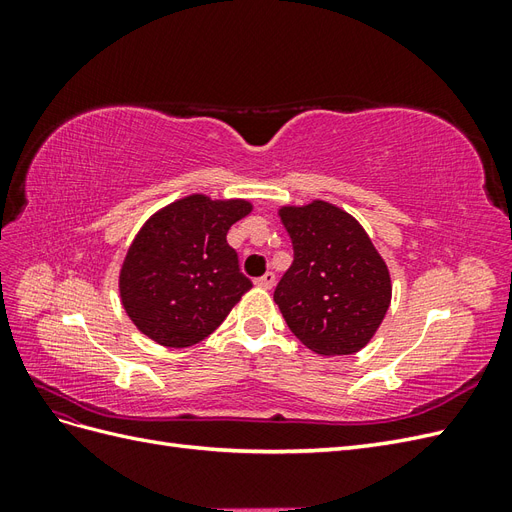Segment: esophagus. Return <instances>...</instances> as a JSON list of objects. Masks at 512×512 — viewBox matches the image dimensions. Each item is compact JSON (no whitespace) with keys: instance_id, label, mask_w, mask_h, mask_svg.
Wrapping results in <instances>:
<instances>
[{"instance_id":"34e87169","label":"esophagus","mask_w":512,"mask_h":512,"mask_svg":"<svg viewBox=\"0 0 512 512\" xmlns=\"http://www.w3.org/2000/svg\"><path fill=\"white\" fill-rule=\"evenodd\" d=\"M256 286L258 288H273L275 286V273H271V271H267L265 275H262V277H258V280H256Z\"/></svg>"}]
</instances>
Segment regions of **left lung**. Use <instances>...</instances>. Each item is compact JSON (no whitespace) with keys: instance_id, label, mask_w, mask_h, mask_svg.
Returning a JSON list of instances; mask_svg holds the SVG:
<instances>
[{"instance_id":"8db88e82","label":"left lung","mask_w":512,"mask_h":512,"mask_svg":"<svg viewBox=\"0 0 512 512\" xmlns=\"http://www.w3.org/2000/svg\"><path fill=\"white\" fill-rule=\"evenodd\" d=\"M294 260L273 299L309 350L354 354L369 344L391 305L386 262L350 213L324 200L282 207Z\"/></svg>"}]
</instances>
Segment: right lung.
<instances>
[{
	"mask_svg": "<svg viewBox=\"0 0 512 512\" xmlns=\"http://www.w3.org/2000/svg\"><path fill=\"white\" fill-rule=\"evenodd\" d=\"M250 211L247 200L192 194L151 215L119 273L121 305L138 331L160 346L188 348L220 327L252 288L226 241Z\"/></svg>",
	"mask_w": 512,
	"mask_h": 512,
	"instance_id": "1",
	"label": "right lung"
}]
</instances>
